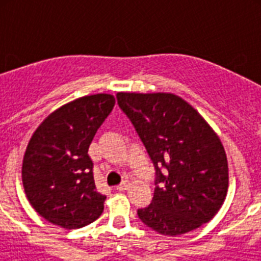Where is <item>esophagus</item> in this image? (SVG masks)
Listing matches in <instances>:
<instances>
[{
	"label": "esophagus",
	"instance_id": "34e87169",
	"mask_svg": "<svg viewBox=\"0 0 261 261\" xmlns=\"http://www.w3.org/2000/svg\"><path fill=\"white\" fill-rule=\"evenodd\" d=\"M128 187H129L128 181H123V183L120 184V186L116 187V190H117V191H125L126 188H128Z\"/></svg>",
	"mask_w": 261,
	"mask_h": 261
}]
</instances>
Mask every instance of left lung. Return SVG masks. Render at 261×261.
<instances>
[{
  "mask_svg": "<svg viewBox=\"0 0 261 261\" xmlns=\"http://www.w3.org/2000/svg\"><path fill=\"white\" fill-rule=\"evenodd\" d=\"M116 98L155 167L153 200L147 208L138 209L140 220L170 237L209 222L229 188V166L220 137L175 94L117 93Z\"/></svg>",
  "mask_w": 261,
  "mask_h": 261,
  "instance_id": "left-lung-1",
  "label": "left lung"
}]
</instances>
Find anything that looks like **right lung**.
I'll return each mask as SVG.
<instances>
[{
    "mask_svg": "<svg viewBox=\"0 0 261 261\" xmlns=\"http://www.w3.org/2000/svg\"><path fill=\"white\" fill-rule=\"evenodd\" d=\"M114 106L111 94L82 96L53 111L32 135L23 156V188L48 222L81 229L102 214L106 196L96 191L87 151Z\"/></svg>",
    "mask_w": 261,
    "mask_h": 261,
    "instance_id": "1",
    "label": "right lung"
}]
</instances>
